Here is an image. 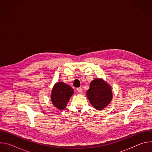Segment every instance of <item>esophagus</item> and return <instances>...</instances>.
Instances as JSON below:
<instances>
[{
	"instance_id": "obj_1",
	"label": "esophagus",
	"mask_w": 152,
	"mask_h": 152,
	"mask_svg": "<svg viewBox=\"0 0 152 152\" xmlns=\"http://www.w3.org/2000/svg\"><path fill=\"white\" fill-rule=\"evenodd\" d=\"M77 91L79 93H82V88H77Z\"/></svg>"
}]
</instances>
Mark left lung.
I'll return each mask as SVG.
<instances>
[{
  "label": "left lung",
  "mask_w": 152,
  "mask_h": 152,
  "mask_svg": "<svg viewBox=\"0 0 152 152\" xmlns=\"http://www.w3.org/2000/svg\"><path fill=\"white\" fill-rule=\"evenodd\" d=\"M86 95L91 104L97 110H102L110 103L113 97L111 88L104 80L94 79Z\"/></svg>",
  "instance_id": "left-lung-1"
}]
</instances>
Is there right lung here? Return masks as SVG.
<instances>
[{
	"label": "right lung",
	"instance_id": "add662e5",
	"mask_svg": "<svg viewBox=\"0 0 152 152\" xmlns=\"http://www.w3.org/2000/svg\"><path fill=\"white\" fill-rule=\"evenodd\" d=\"M73 90L70 86L64 82H58L53 88L51 100L52 103L59 110L66 107L69 100L73 94Z\"/></svg>",
	"mask_w": 152,
	"mask_h": 152
}]
</instances>
